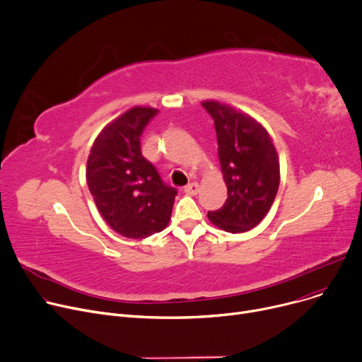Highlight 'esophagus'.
Returning <instances> with one entry per match:
<instances>
[{
    "label": "esophagus",
    "mask_w": 362,
    "mask_h": 362,
    "mask_svg": "<svg viewBox=\"0 0 362 362\" xmlns=\"http://www.w3.org/2000/svg\"><path fill=\"white\" fill-rule=\"evenodd\" d=\"M185 192H186V194H189V195H197L198 192H199V185H198V182H192V183L186 185V186H185Z\"/></svg>",
    "instance_id": "obj_1"
}]
</instances>
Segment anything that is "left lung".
<instances>
[{"instance_id":"obj_1","label":"left lung","mask_w":362,"mask_h":362,"mask_svg":"<svg viewBox=\"0 0 362 362\" xmlns=\"http://www.w3.org/2000/svg\"><path fill=\"white\" fill-rule=\"evenodd\" d=\"M202 106L214 119L228 192L226 204L208 211V218L228 233H245L264 218L276 197V150L267 129L249 115L218 102H204Z\"/></svg>"}]
</instances>
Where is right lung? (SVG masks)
I'll list each match as a JSON object with an SVG mask.
<instances>
[{
	"label": "right lung",
	"instance_id": "1",
	"mask_svg": "<svg viewBox=\"0 0 362 362\" xmlns=\"http://www.w3.org/2000/svg\"><path fill=\"white\" fill-rule=\"evenodd\" d=\"M158 113L134 107L95 138L87 160V185L105 221L128 238H146L170 220L177 190L165 185L142 156L141 136Z\"/></svg>",
	"mask_w": 362,
	"mask_h": 362
}]
</instances>
